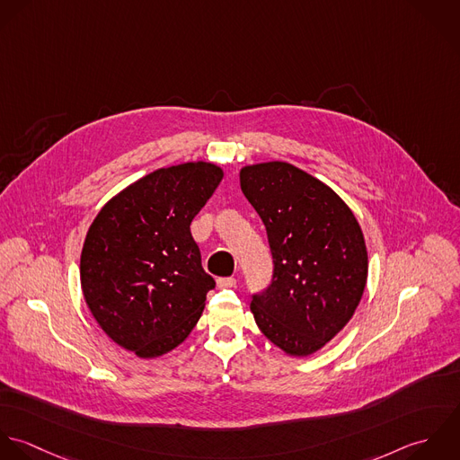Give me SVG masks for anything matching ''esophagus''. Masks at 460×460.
I'll return each mask as SVG.
<instances>
[{
	"mask_svg": "<svg viewBox=\"0 0 460 460\" xmlns=\"http://www.w3.org/2000/svg\"><path fill=\"white\" fill-rule=\"evenodd\" d=\"M236 284L234 277H218L217 279V286L218 288H233Z\"/></svg>",
	"mask_w": 460,
	"mask_h": 460,
	"instance_id": "1",
	"label": "esophagus"
}]
</instances>
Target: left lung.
Here are the masks:
<instances>
[{"mask_svg": "<svg viewBox=\"0 0 460 460\" xmlns=\"http://www.w3.org/2000/svg\"><path fill=\"white\" fill-rule=\"evenodd\" d=\"M242 191L261 217L272 252L269 288L252 295L261 332L289 356H309L352 318L367 252L350 208L307 172L270 162L243 167Z\"/></svg>", "mask_w": 460, "mask_h": 460, "instance_id": "obj_1", "label": "left lung"}]
</instances>
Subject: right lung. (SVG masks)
I'll return each mask as SVG.
<instances>
[{
  "label": "right lung",
  "instance_id": "right-lung-1",
  "mask_svg": "<svg viewBox=\"0 0 460 460\" xmlns=\"http://www.w3.org/2000/svg\"><path fill=\"white\" fill-rule=\"evenodd\" d=\"M222 176L206 162L160 169L93 218L80 261L84 296L101 329L138 358L183 343L215 288L190 224Z\"/></svg>",
  "mask_w": 460,
  "mask_h": 460
}]
</instances>
